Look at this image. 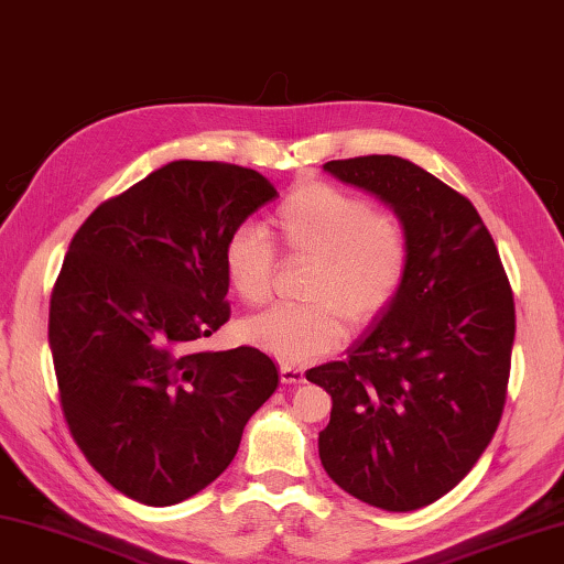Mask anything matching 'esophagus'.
Returning a JSON list of instances; mask_svg holds the SVG:
<instances>
[{"label": "esophagus", "instance_id": "obj_1", "mask_svg": "<svg viewBox=\"0 0 564 564\" xmlns=\"http://www.w3.org/2000/svg\"><path fill=\"white\" fill-rule=\"evenodd\" d=\"M281 381L283 383H303L306 381V371L296 369V366H281Z\"/></svg>", "mask_w": 564, "mask_h": 564}]
</instances>
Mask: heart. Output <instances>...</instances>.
<instances>
[{
    "instance_id": "b5f03b06",
    "label": "heart",
    "mask_w": 564,
    "mask_h": 564,
    "mask_svg": "<svg viewBox=\"0 0 564 564\" xmlns=\"http://www.w3.org/2000/svg\"><path fill=\"white\" fill-rule=\"evenodd\" d=\"M275 226L293 253L316 256L311 306H273L250 316L243 338L283 364H311L344 341L346 318L369 324L406 281L409 230L397 213L324 181L301 183L275 208ZM223 268L240 301L271 299L275 246L256 223H240L223 243Z\"/></svg>"
}]
</instances>
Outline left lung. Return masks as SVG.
<instances>
[{
  "label": "left lung",
  "instance_id": "left-lung-1",
  "mask_svg": "<svg viewBox=\"0 0 564 564\" xmlns=\"http://www.w3.org/2000/svg\"><path fill=\"white\" fill-rule=\"evenodd\" d=\"M326 173L404 220L406 281L344 361L306 371L334 406L318 434L326 475L387 512H411L469 475L502 419L514 299L479 213L397 155L330 160Z\"/></svg>",
  "mask_w": 564,
  "mask_h": 564
}]
</instances>
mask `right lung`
<instances>
[{
	"mask_svg": "<svg viewBox=\"0 0 564 564\" xmlns=\"http://www.w3.org/2000/svg\"><path fill=\"white\" fill-rule=\"evenodd\" d=\"M275 195L250 167L175 160L97 205L69 243L50 299L62 414L135 502L177 505L216 481L279 387L253 346L195 348L230 318L223 243Z\"/></svg>",
	"mask_w": 564,
	"mask_h": 564,
	"instance_id": "right-lung-1",
	"label": "right lung"
}]
</instances>
